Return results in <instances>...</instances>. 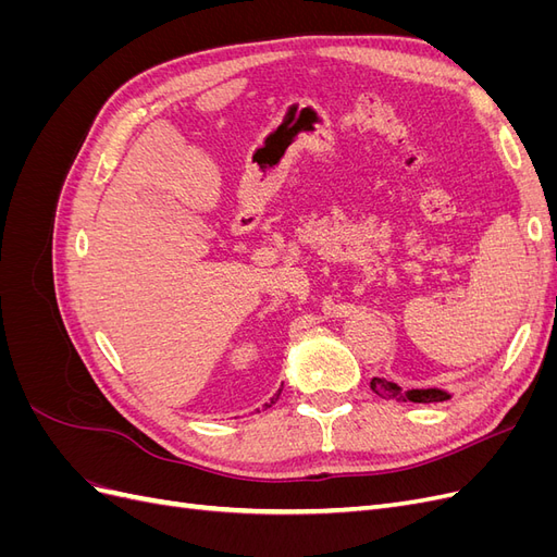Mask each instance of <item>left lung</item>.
I'll return each mask as SVG.
<instances>
[{"label":"left lung","instance_id":"obj_1","mask_svg":"<svg viewBox=\"0 0 557 557\" xmlns=\"http://www.w3.org/2000/svg\"><path fill=\"white\" fill-rule=\"evenodd\" d=\"M369 387L385 399H395V401H416V404H432V401H446L453 395L442 391V387H411V391H401V387L387 379L374 376L369 381Z\"/></svg>","mask_w":557,"mask_h":557}]
</instances>
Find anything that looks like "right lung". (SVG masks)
<instances>
[{
    "label": "right lung",
    "mask_w": 557,
    "mask_h": 557,
    "mask_svg": "<svg viewBox=\"0 0 557 557\" xmlns=\"http://www.w3.org/2000/svg\"><path fill=\"white\" fill-rule=\"evenodd\" d=\"M278 395H281V391H278V393H276V395H274V397H272V401H269V404H264V407H272V404H274V401H276V399H278Z\"/></svg>",
    "instance_id": "obj_1"
}]
</instances>
